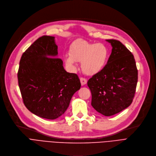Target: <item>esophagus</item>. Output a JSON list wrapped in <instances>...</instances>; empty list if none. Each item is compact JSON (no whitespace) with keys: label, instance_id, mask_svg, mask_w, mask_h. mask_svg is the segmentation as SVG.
I'll return each instance as SVG.
<instances>
[{"label":"esophagus","instance_id":"esophagus-1","mask_svg":"<svg viewBox=\"0 0 156 156\" xmlns=\"http://www.w3.org/2000/svg\"><path fill=\"white\" fill-rule=\"evenodd\" d=\"M80 83L83 86L85 85L87 83V79L83 77H80Z\"/></svg>","mask_w":156,"mask_h":156}]
</instances>
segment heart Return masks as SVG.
<instances>
[{
  "label": "heart",
  "mask_w": 156,
  "mask_h": 156,
  "mask_svg": "<svg viewBox=\"0 0 156 156\" xmlns=\"http://www.w3.org/2000/svg\"><path fill=\"white\" fill-rule=\"evenodd\" d=\"M109 51L105 44L91 43L80 39L73 42L69 55L66 56V64L72 69L76 68V62H81V69L87 76H94L105 67Z\"/></svg>",
  "instance_id": "heart-1"
}]
</instances>
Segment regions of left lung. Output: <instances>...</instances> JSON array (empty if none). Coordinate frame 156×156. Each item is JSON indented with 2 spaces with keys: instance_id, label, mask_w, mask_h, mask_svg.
<instances>
[{
  "instance_id": "obj_1",
  "label": "left lung",
  "mask_w": 156,
  "mask_h": 156,
  "mask_svg": "<svg viewBox=\"0 0 156 156\" xmlns=\"http://www.w3.org/2000/svg\"><path fill=\"white\" fill-rule=\"evenodd\" d=\"M112 47L107 65L88 80L91 105L105 116H111L128 107L135 96L138 70L131 52L119 41L106 40Z\"/></svg>"
}]
</instances>
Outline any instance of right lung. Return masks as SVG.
Listing matches in <instances>:
<instances>
[{"label":"right lung","instance_id":"obj_1","mask_svg":"<svg viewBox=\"0 0 156 156\" xmlns=\"http://www.w3.org/2000/svg\"><path fill=\"white\" fill-rule=\"evenodd\" d=\"M57 56L55 37L44 35L22 55L18 72L25 107L47 119L62 115L81 86L77 74L66 72Z\"/></svg>","mask_w":156,"mask_h":156}]
</instances>
